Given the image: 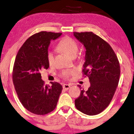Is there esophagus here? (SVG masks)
<instances>
[{
  "label": "esophagus",
  "instance_id": "34e87169",
  "mask_svg": "<svg viewBox=\"0 0 134 134\" xmlns=\"http://www.w3.org/2000/svg\"><path fill=\"white\" fill-rule=\"evenodd\" d=\"M62 87H63V89L65 90H68L69 88H70V85H68V84H64L62 86Z\"/></svg>",
  "mask_w": 134,
  "mask_h": 134
}]
</instances>
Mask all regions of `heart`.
Wrapping results in <instances>:
<instances>
[{"label": "heart", "mask_w": 134, "mask_h": 134, "mask_svg": "<svg viewBox=\"0 0 134 134\" xmlns=\"http://www.w3.org/2000/svg\"><path fill=\"white\" fill-rule=\"evenodd\" d=\"M58 49L62 52L67 54L70 57L75 56L78 50L77 42L74 39L70 37H65L60 41L58 44ZM47 60L49 64H52L54 60V53L52 51H49L47 55ZM74 71L67 70L62 72V75L65 77H68L69 75L73 74Z\"/></svg>", "instance_id": "heart-1"}]
</instances>
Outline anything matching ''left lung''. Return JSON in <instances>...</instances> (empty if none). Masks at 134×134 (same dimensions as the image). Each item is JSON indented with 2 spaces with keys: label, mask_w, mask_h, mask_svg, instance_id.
Returning a JSON list of instances; mask_svg holds the SVG:
<instances>
[{
  "label": "left lung",
  "mask_w": 134,
  "mask_h": 134,
  "mask_svg": "<svg viewBox=\"0 0 134 134\" xmlns=\"http://www.w3.org/2000/svg\"><path fill=\"white\" fill-rule=\"evenodd\" d=\"M74 35L85 48L83 72L91 84L88 91H81L75 105L86 115H97L107 107L113 97L119 83L120 65L111 46L100 37L92 32H74Z\"/></svg>",
  "instance_id": "8db88e82"
}]
</instances>
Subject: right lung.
I'll return each instance as SVG.
<instances>
[{"label":"right lung","mask_w":134,"mask_h":134,"mask_svg":"<svg viewBox=\"0 0 134 134\" xmlns=\"http://www.w3.org/2000/svg\"><path fill=\"white\" fill-rule=\"evenodd\" d=\"M61 33L42 31L29 37L19 49L13 70V81L18 97L28 111L43 115L56 108L62 86L57 82L44 85L40 73L48 69L47 55L51 40Z\"/></svg>","instance_id":"obj_1"}]
</instances>
